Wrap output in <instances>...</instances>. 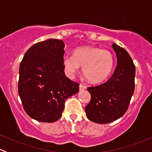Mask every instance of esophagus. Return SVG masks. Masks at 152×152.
Listing matches in <instances>:
<instances>
[{
  "mask_svg": "<svg viewBox=\"0 0 152 152\" xmlns=\"http://www.w3.org/2000/svg\"><path fill=\"white\" fill-rule=\"evenodd\" d=\"M86 88H87V87L85 85H79V90H85Z\"/></svg>",
  "mask_w": 152,
  "mask_h": 152,
  "instance_id": "esophagus-1",
  "label": "esophagus"
}]
</instances>
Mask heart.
Listing matches in <instances>:
<instances>
[{
	"mask_svg": "<svg viewBox=\"0 0 152 152\" xmlns=\"http://www.w3.org/2000/svg\"><path fill=\"white\" fill-rule=\"evenodd\" d=\"M65 72L72 77L82 67L85 76L92 83H100L111 74L114 66V57L110 50L99 47L83 46L76 48L73 56H64Z\"/></svg>",
	"mask_w": 152,
	"mask_h": 152,
	"instance_id": "heart-1",
	"label": "heart"
}]
</instances>
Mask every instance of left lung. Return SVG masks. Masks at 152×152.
<instances>
[{
    "mask_svg": "<svg viewBox=\"0 0 152 152\" xmlns=\"http://www.w3.org/2000/svg\"><path fill=\"white\" fill-rule=\"evenodd\" d=\"M112 46L118 62L113 76L104 83L87 87L91 99L85 107L86 116L98 124L111 123L122 117L134 91L135 66L131 56L115 43Z\"/></svg>",
    "mask_w": 152,
    "mask_h": 152,
    "instance_id": "1",
    "label": "left lung"
}]
</instances>
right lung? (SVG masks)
<instances>
[{"label":"right lung","instance_id":"right-lung-1","mask_svg":"<svg viewBox=\"0 0 152 152\" xmlns=\"http://www.w3.org/2000/svg\"><path fill=\"white\" fill-rule=\"evenodd\" d=\"M64 48L62 39L39 42L26 52L20 62L18 93L26 113L38 121L59 120L66 99L79 90V84L64 72Z\"/></svg>","mask_w":152,"mask_h":152}]
</instances>
